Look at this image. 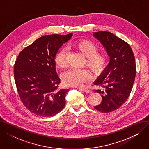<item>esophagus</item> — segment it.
Wrapping results in <instances>:
<instances>
[{"instance_id": "34e87169", "label": "esophagus", "mask_w": 149, "mask_h": 149, "mask_svg": "<svg viewBox=\"0 0 149 149\" xmlns=\"http://www.w3.org/2000/svg\"><path fill=\"white\" fill-rule=\"evenodd\" d=\"M79 89H80L81 91H83L84 92H86V93H89L90 92V91L88 89V88H79Z\"/></svg>"}]
</instances>
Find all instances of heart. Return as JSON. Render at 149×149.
Masks as SVG:
<instances>
[{
    "label": "heart",
    "instance_id": "heart-1",
    "mask_svg": "<svg viewBox=\"0 0 149 149\" xmlns=\"http://www.w3.org/2000/svg\"><path fill=\"white\" fill-rule=\"evenodd\" d=\"M74 48L85 57L84 64L94 73L101 72L105 67L107 57L103 52H98V47L93 42L88 40H80L72 44ZM66 52L60 50L55 58L57 67L63 69L66 67ZM91 74L87 69H70L63 74L62 82L68 86H78L91 79Z\"/></svg>",
    "mask_w": 149,
    "mask_h": 149
}]
</instances>
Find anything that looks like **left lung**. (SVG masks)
<instances>
[{"label":"left lung","instance_id":"left-lung-1","mask_svg":"<svg viewBox=\"0 0 149 149\" xmlns=\"http://www.w3.org/2000/svg\"><path fill=\"white\" fill-rule=\"evenodd\" d=\"M93 36L103 45L110 58L109 65L94 82L105 89L102 101L95 109L102 113H109L121 107L129 98L136 75L134 52L130 45L113 34L98 31Z\"/></svg>","mask_w":149,"mask_h":149}]
</instances>
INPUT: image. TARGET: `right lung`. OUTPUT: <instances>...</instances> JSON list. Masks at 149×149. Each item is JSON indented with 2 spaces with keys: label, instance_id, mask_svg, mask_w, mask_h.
I'll return each instance as SVG.
<instances>
[{
  "label": "right lung",
  "instance_id": "1",
  "mask_svg": "<svg viewBox=\"0 0 149 149\" xmlns=\"http://www.w3.org/2000/svg\"><path fill=\"white\" fill-rule=\"evenodd\" d=\"M72 33L38 38L19 54L14 76L20 98L27 109L37 115L52 116L65 106L69 89L57 90L60 83L55 58L63 43Z\"/></svg>",
  "mask_w": 149,
  "mask_h": 149
}]
</instances>
